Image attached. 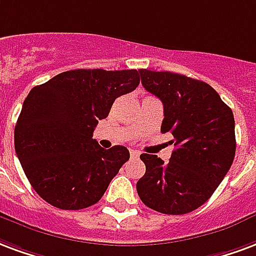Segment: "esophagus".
I'll return each instance as SVG.
<instances>
[{
    "label": "esophagus",
    "mask_w": 256,
    "mask_h": 256,
    "mask_svg": "<svg viewBox=\"0 0 256 256\" xmlns=\"http://www.w3.org/2000/svg\"><path fill=\"white\" fill-rule=\"evenodd\" d=\"M140 154H141V153L138 152V150H130V156H132V158H138Z\"/></svg>",
    "instance_id": "esophagus-1"
}]
</instances>
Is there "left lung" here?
Listing matches in <instances>:
<instances>
[{
	"label": "left lung",
	"instance_id": "8db88e82",
	"mask_svg": "<svg viewBox=\"0 0 256 256\" xmlns=\"http://www.w3.org/2000/svg\"><path fill=\"white\" fill-rule=\"evenodd\" d=\"M140 74L144 88L162 102V133L174 136L175 150L166 164L154 154L140 156L146 171L137 192L156 212L186 214L209 200L234 162V112L204 81L146 69Z\"/></svg>",
	"mask_w": 256,
	"mask_h": 256
}]
</instances>
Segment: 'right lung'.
Returning <instances> with one entry per match:
<instances>
[{"instance_id": "right-lung-1", "label": "right lung", "mask_w": 256, "mask_h": 256, "mask_svg": "<svg viewBox=\"0 0 256 256\" xmlns=\"http://www.w3.org/2000/svg\"><path fill=\"white\" fill-rule=\"evenodd\" d=\"M140 84V70L77 69L34 86L14 128V149L40 198L62 210L99 202L128 162V148L92 138L116 98Z\"/></svg>"}]
</instances>
